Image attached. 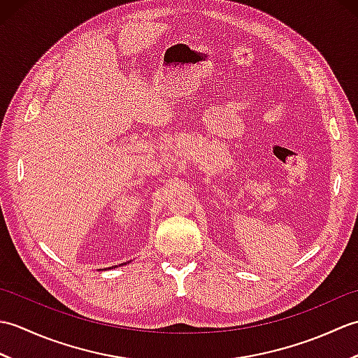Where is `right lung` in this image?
Listing matches in <instances>:
<instances>
[{
	"mask_svg": "<svg viewBox=\"0 0 358 358\" xmlns=\"http://www.w3.org/2000/svg\"><path fill=\"white\" fill-rule=\"evenodd\" d=\"M113 268H115V266H112V269H113ZM108 269H109V268H108Z\"/></svg>",
	"mask_w": 358,
	"mask_h": 358,
	"instance_id": "add662e5",
	"label": "right lung"
}]
</instances>
